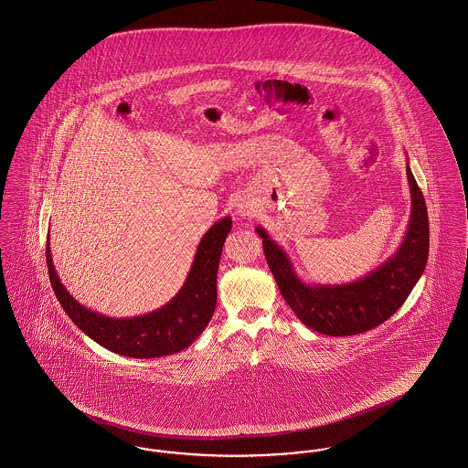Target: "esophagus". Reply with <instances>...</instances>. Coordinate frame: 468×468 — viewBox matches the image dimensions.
<instances>
[{
  "label": "esophagus",
  "instance_id": "1",
  "mask_svg": "<svg viewBox=\"0 0 468 468\" xmlns=\"http://www.w3.org/2000/svg\"><path fill=\"white\" fill-rule=\"evenodd\" d=\"M245 210H247V208H240V210H239V212H242V216H244ZM247 214H249V212H247Z\"/></svg>",
  "mask_w": 468,
  "mask_h": 468
}]
</instances>
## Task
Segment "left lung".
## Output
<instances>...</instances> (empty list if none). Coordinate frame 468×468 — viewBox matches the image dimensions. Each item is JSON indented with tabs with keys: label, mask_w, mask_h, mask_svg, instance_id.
I'll use <instances>...</instances> for the list:
<instances>
[{
	"label": "left lung",
	"mask_w": 468,
	"mask_h": 468,
	"mask_svg": "<svg viewBox=\"0 0 468 468\" xmlns=\"http://www.w3.org/2000/svg\"><path fill=\"white\" fill-rule=\"evenodd\" d=\"M410 186V224L395 256L349 284H305L294 271L288 254L275 244L263 228V250L275 282L296 317L317 334L346 336L363 334L389 319L400 309L428 261L430 226L423 193L407 165Z\"/></svg>",
	"instance_id": "1"
}]
</instances>
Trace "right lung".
Instances as JSON below:
<instances>
[{"label":"right lung","instance_id":"obj_1","mask_svg":"<svg viewBox=\"0 0 468 468\" xmlns=\"http://www.w3.org/2000/svg\"><path fill=\"white\" fill-rule=\"evenodd\" d=\"M231 218L214 224L200 240L193 267L177 294L161 309L136 317L115 319L80 305L63 286L47 242V267L52 290L69 319L112 353L130 357L176 355L189 347L208 321L218 302V268Z\"/></svg>","mask_w":468,"mask_h":468}]
</instances>
